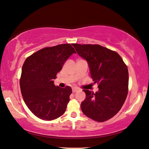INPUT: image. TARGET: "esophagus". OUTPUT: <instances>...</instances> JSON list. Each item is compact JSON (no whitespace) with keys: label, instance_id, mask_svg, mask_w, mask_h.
Returning <instances> with one entry per match:
<instances>
[{"label":"esophagus","instance_id":"obj_1","mask_svg":"<svg viewBox=\"0 0 149 149\" xmlns=\"http://www.w3.org/2000/svg\"><path fill=\"white\" fill-rule=\"evenodd\" d=\"M77 91H79V89H77V88H74V89L72 90V92H73V93H77Z\"/></svg>","mask_w":149,"mask_h":149}]
</instances>
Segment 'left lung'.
I'll return each instance as SVG.
<instances>
[{"label": "left lung", "mask_w": 149, "mask_h": 149, "mask_svg": "<svg viewBox=\"0 0 149 149\" xmlns=\"http://www.w3.org/2000/svg\"><path fill=\"white\" fill-rule=\"evenodd\" d=\"M77 54L87 61L91 77L98 91L83 90L86 99L81 109L88 117L103 122L119 111L128 93V70L116 51L99 45L72 44Z\"/></svg>", "instance_id": "obj_1"}]
</instances>
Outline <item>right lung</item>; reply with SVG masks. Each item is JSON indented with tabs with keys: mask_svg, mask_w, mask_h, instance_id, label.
<instances>
[{
	"mask_svg": "<svg viewBox=\"0 0 149 149\" xmlns=\"http://www.w3.org/2000/svg\"><path fill=\"white\" fill-rule=\"evenodd\" d=\"M73 53L76 52L70 44L45 47L29 56L23 65L19 80L23 98L42 120H53L65 111L72 88L56 86L53 79Z\"/></svg>",
	"mask_w": 149,
	"mask_h": 149,
	"instance_id": "right-lung-1",
	"label": "right lung"
}]
</instances>
